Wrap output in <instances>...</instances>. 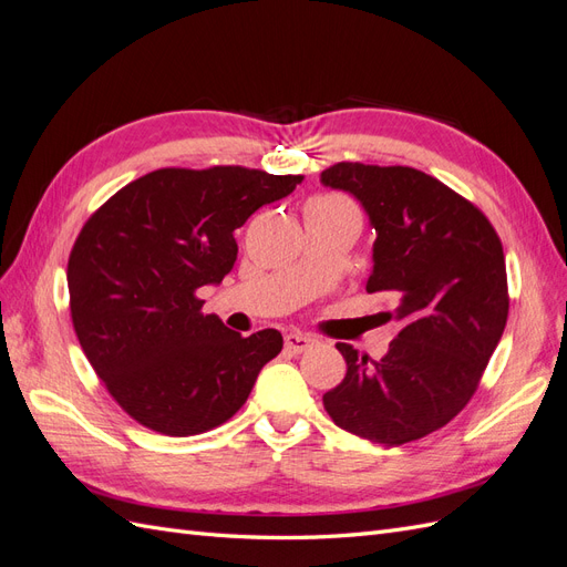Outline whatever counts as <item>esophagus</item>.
Wrapping results in <instances>:
<instances>
[{
    "mask_svg": "<svg viewBox=\"0 0 567 567\" xmlns=\"http://www.w3.org/2000/svg\"><path fill=\"white\" fill-rule=\"evenodd\" d=\"M312 338L310 336H302V333H298V331H293V333H288L286 336V350L288 352H296V354H300V352H305L307 348L312 346Z\"/></svg>",
    "mask_w": 567,
    "mask_h": 567,
    "instance_id": "esophagus-1",
    "label": "esophagus"
}]
</instances>
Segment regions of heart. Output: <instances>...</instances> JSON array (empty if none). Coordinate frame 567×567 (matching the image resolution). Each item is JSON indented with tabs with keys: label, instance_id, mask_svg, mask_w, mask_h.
I'll use <instances>...</instances> for the list:
<instances>
[{
	"label": "heart",
	"instance_id": "1",
	"mask_svg": "<svg viewBox=\"0 0 567 567\" xmlns=\"http://www.w3.org/2000/svg\"><path fill=\"white\" fill-rule=\"evenodd\" d=\"M319 203H342V200H338V198H317Z\"/></svg>",
	"mask_w": 567,
	"mask_h": 567
}]
</instances>
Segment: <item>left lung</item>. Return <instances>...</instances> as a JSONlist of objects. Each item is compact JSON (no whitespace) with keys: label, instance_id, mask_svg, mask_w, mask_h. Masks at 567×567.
<instances>
[{"label":"left lung","instance_id":"left-lung-1","mask_svg":"<svg viewBox=\"0 0 567 567\" xmlns=\"http://www.w3.org/2000/svg\"><path fill=\"white\" fill-rule=\"evenodd\" d=\"M350 192L375 229L369 293L392 296L394 340L379 362L338 342L348 373L323 394L336 425L404 444L447 425L475 394L508 319L506 260L485 213L406 165L336 163L321 173Z\"/></svg>","mask_w":567,"mask_h":567}]
</instances>
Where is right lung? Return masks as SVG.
Listing matches in <instances>:
<instances>
[{
  "label": "right lung",
  "instance_id": "obj_1",
  "mask_svg": "<svg viewBox=\"0 0 567 567\" xmlns=\"http://www.w3.org/2000/svg\"><path fill=\"white\" fill-rule=\"evenodd\" d=\"M302 175L241 165L163 167L130 182L84 221L68 257L80 346L136 423L188 437L229 421L284 348L277 329L248 338L203 315L198 288L236 262L234 231Z\"/></svg>",
  "mask_w": 567,
  "mask_h": 567
}]
</instances>
